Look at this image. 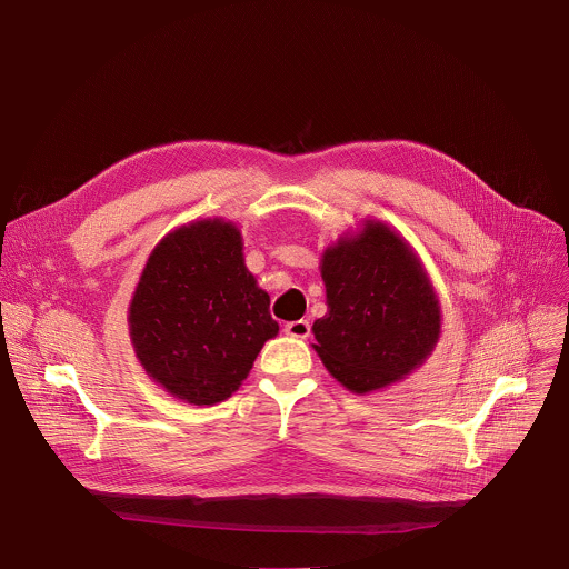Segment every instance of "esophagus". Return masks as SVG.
<instances>
[{
    "instance_id": "34e87169",
    "label": "esophagus",
    "mask_w": 569,
    "mask_h": 569,
    "mask_svg": "<svg viewBox=\"0 0 569 569\" xmlns=\"http://www.w3.org/2000/svg\"><path fill=\"white\" fill-rule=\"evenodd\" d=\"M283 331L290 336V338H308L310 336V321L308 319H297V321H288Z\"/></svg>"
}]
</instances>
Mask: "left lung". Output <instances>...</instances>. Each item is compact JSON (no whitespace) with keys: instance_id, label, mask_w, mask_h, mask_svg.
Wrapping results in <instances>:
<instances>
[{"instance_id":"obj_1","label":"left lung","mask_w":569,"mask_h":569,"mask_svg":"<svg viewBox=\"0 0 569 569\" xmlns=\"http://www.w3.org/2000/svg\"><path fill=\"white\" fill-rule=\"evenodd\" d=\"M329 310L312 333L321 362L351 391L365 393L419 367L439 338L437 295L412 250L385 224L323 252Z\"/></svg>"}]
</instances>
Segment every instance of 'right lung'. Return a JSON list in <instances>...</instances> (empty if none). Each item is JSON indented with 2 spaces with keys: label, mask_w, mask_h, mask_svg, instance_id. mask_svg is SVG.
Listing matches in <instances>:
<instances>
[{
  "label": "right lung",
  "mask_w": 569,
  "mask_h": 569,
  "mask_svg": "<svg viewBox=\"0 0 569 569\" xmlns=\"http://www.w3.org/2000/svg\"><path fill=\"white\" fill-rule=\"evenodd\" d=\"M128 319L148 376L196 405L229 398L279 333L268 292L242 261L240 233L222 220L182 227L159 242Z\"/></svg>",
  "instance_id": "add662e5"
}]
</instances>
